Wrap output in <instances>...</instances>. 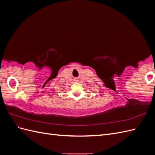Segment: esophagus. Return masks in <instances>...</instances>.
Returning <instances> with one entry per match:
<instances>
[{
  "instance_id": "34e87169",
  "label": "esophagus",
  "mask_w": 155,
  "mask_h": 155,
  "mask_svg": "<svg viewBox=\"0 0 155 155\" xmlns=\"http://www.w3.org/2000/svg\"><path fill=\"white\" fill-rule=\"evenodd\" d=\"M75 81H78V79H75Z\"/></svg>"
}]
</instances>
